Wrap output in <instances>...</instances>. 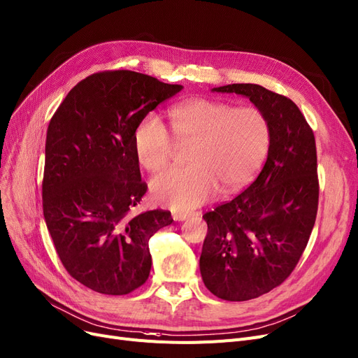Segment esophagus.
<instances>
[{
  "label": "esophagus",
  "mask_w": 358,
  "mask_h": 358,
  "mask_svg": "<svg viewBox=\"0 0 358 358\" xmlns=\"http://www.w3.org/2000/svg\"><path fill=\"white\" fill-rule=\"evenodd\" d=\"M192 215H193L192 213H172V218H174L176 221H184Z\"/></svg>",
  "instance_id": "1"
}]
</instances>
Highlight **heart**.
I'll return each instance as SVG.
<instances>
[{
  "label": "heart",
  "instance_id": "1",
  "mask_svg": "<svg viewBox=\"0 0 358 358\" xmlns=\"http://www.w3.org/2000/svg\"><path fill=\"white\" fill-rule=\"evenodd\" d=\"M178 144H192L189 168H172L150 182L155 201L174 210L199 206L218 193H233L248 184L262 166L271 144L267 115L257 106L193 99L169 110ZM137 162L156 172L176 152L168 129L156 115H145L132 136Z\"/></svg>",
  "mask_w": 358,
  "mask_h": 358
}]
</instances>
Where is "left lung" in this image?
<instances>
[{
  "label": "left lung",
  "instance_id": "obj_1",
  "mask_svg": "<svg viewBox=\"0 0 358 358\" xmlns=\"http://www.w3.org/2000/svg\"><path fill=\"white\" fill-rule=\"evenodd\" d=\"M248 97L267 115L271 144L257 180L203 215L205 286L226 301H248L282 285L306 249L319 206L313 129L298 106L257 84L213 88Z\"/></svg>",
  "mask_w": 358,
  "mask_h": 358
}]
</instances>
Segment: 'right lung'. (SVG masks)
I'll use <instances>...</instances> for the list:
<instances>
[{
	"mask_svg": "<svg viewBox=\"0 0 358 358\" xmlns=\"http://www.w3.org/2000/svg\"><path fill=\"white\" fill-rule=\"evenodd\" d=\"M182 85L132 71L78 83L52 115L45 140L43 209L57 255L75 280L127 295L150 274V237L172 222L162 209L134 214L148 192L132 136Z\"/></svg>",
	"mask_w": 358,
	"mask_h": 358,
	"instance_id": "obj_1",
	"label": "right lung"
}]
</instances>
